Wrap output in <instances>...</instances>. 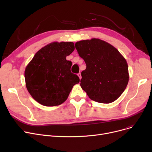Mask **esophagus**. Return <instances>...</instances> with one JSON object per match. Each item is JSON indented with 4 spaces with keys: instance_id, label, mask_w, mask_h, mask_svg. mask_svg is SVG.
<instances>
[{
    "instance_id": "obj_1",
    "label": "esophagus",
    "mask_w": 152,
    "mask_h": 152,
    "mask_svg": "<svg viewBox=\"0 0 152 152\" xmlns=\"http://www.w3.org/2000/svg\"><path fill=\"white\" fill-rule=\"evenodd\" d=\"M77 76H78V77H79V79H81V74L80 73L77 74Z\"/></svg>"
}]
</instances>
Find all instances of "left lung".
<instances>
[{"mask_svg": "<svg viewBox=\"0 0 152 152\" xmlns=\"http://www.w3.org/2000/svg\"><path fill=\"white\" fill-rule=\"evenodd\" d=\"M86 69L81 72V88L97 102L110 103L118 99L129 81L126 59L115 47L103 40L92 38L75 44Z\"/></svg>", "mask_w": 152, "mask_h": 152, "instance_id": "8db88e82", "label": "left lung"}]
</instances>
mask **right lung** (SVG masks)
Segmentation results:
<instances>
[{"label": "right lung", "mask_w": 152, "mask_h": 152, "mask_svg": "<svg viewBox=\"0 0 152 152\" xmlns=\"http://www.w3.org/2000/svg\"><path fill=\"white\" fill-rule=\"evenodd\" d=\"M72 42H53L41 48L25 68L26 87L40 104L59 105L66 101L79 77L71 72L66 57L75 50Z\"/></svg>", "instance_id": "add662e5"}]
</instances>
